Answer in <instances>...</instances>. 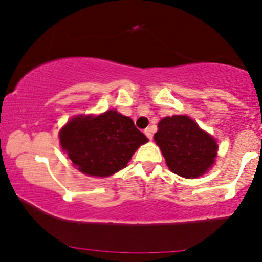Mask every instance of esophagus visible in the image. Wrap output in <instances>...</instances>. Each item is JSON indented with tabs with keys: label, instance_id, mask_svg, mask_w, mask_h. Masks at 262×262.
<instances>
[{
	"label": "esophagus",
	"instance_id": "obj_1",
	"mask_svg": "<svg viewBox=\"0 0 262 262\" xmlns=\"http://www.w3.org/2000/svg\"><path fill=\"white\" fill-rule=\"evenodd\" d=\"M144 133H145V135L149 138L150 140H152V130H151V128H146L145 130H144Z\"/></svg>",
	"mask_w": 262,
	"mask_h": 262
}]
</instances>
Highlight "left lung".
I'll return each mask as SVG.
<instances>
[{"label":"left lung","instance_id":"obj_1","mask_svg":"<svg viewBox=\"0 0 262 262\" xmlns=\"http://www.w3.org/2000/svg\"><path fill=\"white\" fill-rule=\"evenodd\" d=\"M154 140L169 169L186 179L204 175L217 158L218 145L212 135L187 116L165 117L158 124Z\"/></svg>","mask_w":262,"mask_h":262}]
</instances>
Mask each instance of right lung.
I'll return each mask as SVG.
<instances>
[{
    "instance_id": "obj_1",
    "label": "right lung",
    "mask_w": 262,
    "mask_h": 262,
    "mask_svg": "<svg viewBox=\"0 0 262 262\" xmlns=\"http://www.w3.org/2000/svg\"><path fill=\"white\" fill-rule=\"evenodd\" d=\"M60 145L73 165L89 176L107 177L127 166L148 141L129 117L111 110L100 116H76L59 133Z\"/></svg>"
}]
</instances>
